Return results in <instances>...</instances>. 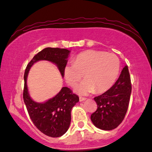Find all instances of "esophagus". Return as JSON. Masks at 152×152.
I'll list each match as a JSON object with an SVG mask.
<instances>
[{
  "instance_id": "obj_1",
  "label": "esophagus",
  "mask_w": 152,
  "mask_h": 152,
  "mask_svg": "<svg viewBox=\"0 0 152 152\" xmlns=\"http://www.w3.org/2000/svg\"><path fill=\"white\" fill-rule=\"evenodd\" d=\"M79 100H80V102H82V101H86V98H85V97H82V96H80Z\"/></svg>"
}]
</instances>
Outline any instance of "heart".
Wrapping results in <instances>:
<instances>
[{
	"label": "heart",
	"instance_id": "heart-1",
	"mask_svg": "<svg viewBox=\"0 0 152 152\" xmlns=\"http://www.w3.org/2000/svg\"><path fill=\"white\" fill-rule=\"evenodd\" d=\"M120 63L115 54L88 50L80 53L74 62L66 64L64 77L69 85L74 88L84 75L86 79L76 91L80 95H87L95 90L101 93L108 89L117 78Z\"/></svg>",
	"mask_w": 152,
	"mask_h": 152
}]
</instances>
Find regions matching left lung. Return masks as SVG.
Listing matches in <instances>:
<instances>
[{"instance_id": "1", "label": "left lung", "mask_w": 152, "mask_h": 152, "mask_svg": "<svg viewBox=\"0 0 152 152\" xmlns=\"http://www.w3.org/2000/svg\"><path fill=\"white\" fill-rule=\"evenodd\" d=\"M131 89L129 72L125 65L114 85L94 98L97 109L91 114V119L95 127L110 131L121 124L127 111Z\"/></svg>"}]
</instances>
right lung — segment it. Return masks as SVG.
Instances as JSON below:
<instances>
[{
    "mask_svg": "<svg viewBox=\"0 0 152 152\" xmlns=\"http://www.w3.org/2000/svg\"><path fill=\"white\" fill-rule=\"evenodd\" d=\"M70 51L58 48H46L38 52L32 59L25 71L23 101L27 112L34 125L42 133L50 137H59L69 129L71 121V110L79 101L78 95L63 87L54 96L43 103L37 102L31 98L28 91L27 78L34 63L39 61H48L56 64L61 76L67 63Z\"/></svg>",
    "mask_w": 152,
    "mask_h": 152,
    "instance_id": "1",
    "label": "right lung"
}]
</instances>
